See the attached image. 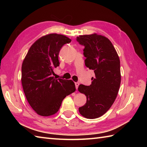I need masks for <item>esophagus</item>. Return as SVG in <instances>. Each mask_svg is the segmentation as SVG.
I'll list each match as a JSON object with an SVG mask.
<instances>
[{
  "label": "esophagus",
  "mask_w": 147,
  "mask_h": 147,
  "mask_svg": "<svg viewBox=\"0 0 147 147\" xmlns=\"http://www.w3.org/2000/svg\"><path fill=\"white\" fill-rule=\"evenodd\" d=\"M79 85H80V83H79L78 82H76V83H75V86H76V90L78 89V88Z\"/></svg>",
  "instance_id": "34e87169"
}]
</instances>
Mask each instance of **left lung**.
Returning a JSON list of instances; mask_svg holds the SVG:
<instances>
[{
  "instance_id": "1",
  "label": "left lung",
  "mask_w": 147,
  "mask_h": 147,
  "mask_svg": "<svg viewBox=\"0 0 147 147\" xmlns=\"http://www.w3.org/2000/svg\"><path fill=\"white\" fill-rule=\"evenodd\" d=\"M76 38L85 46V65L94 71L95 75L91 85L78 87V91L86 96V103L79 108V112L87 119L98 118L107 112L117 97L121 80L119 57L104 36L93 33Z\"/></svg>"
}]
</instances>
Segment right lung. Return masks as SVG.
<instances>
[{"instance_id":"obj_1","label":"right lung","mask_w":147,"mask_h":147,"mask_svg":"<svg viewBox=\"0 0 147 147\" xmlns=\"http://www.w3.org/2000/svg\"><path fill=\"white\" fill-rule=\"evenodd\" d=\"M66 36L51 33L40 37L30 47L21 67V83L31 107L42 116L57 113L65 96L75 92L71 80L55 79L54 69L59 65V53Z\"/></svg>"}]
</instances>
